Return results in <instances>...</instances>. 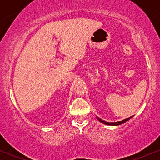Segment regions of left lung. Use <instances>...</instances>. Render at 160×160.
Returning <instances> with one entry per match:
<instances>
[{
    "instance_id": "8db88e82",
    "label": "left lung",
    "mask_w": 160,
    "mask_h": 160,
    "mask_svg": "<svg viewBox=\"0 0 160 160\" xmlns=\"http://www.w3.org/2000/svg\"><path fill=\"white\" fill-rule=\"evenodd\" d=\"M132 117H133V116H132V117H128V118H126V119H125V120H122V121H118V122H106V121H104V120H102V119L98 118V117H96V118H97V120H98L99 121H100L101 122H102V123H103V124L108 125V126H120V125L122 124V123H125V122H127V121H128V120H129L130 119H131Z\"/></svg>"
}]
</instances>
